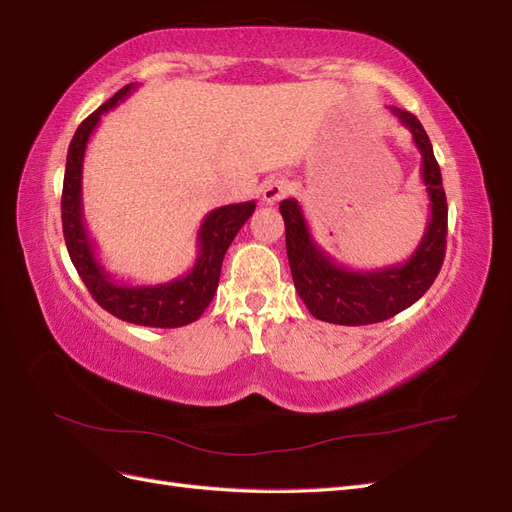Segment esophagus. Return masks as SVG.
<instances>
[{
  "instance_id": "34e87169",
  "label": "esophagus",
  "mask_w": 512,
  "mask_h": 512,
  "mask_svg": "<svg viewBox=\"0 0 512 512\" xmlns=\"http://www.w3.org/2000/svg\"><path fill=\"white\" fill-rule=\"evenodd\" d=\"M288 194H290V183L284 177H273L262 185V200H265L267 205L280 203V200L286 198Z\"/></svg>"
}]
</instances>
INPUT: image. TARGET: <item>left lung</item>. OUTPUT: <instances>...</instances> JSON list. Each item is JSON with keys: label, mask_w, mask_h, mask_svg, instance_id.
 <instances>
[{"label": "left lung", "mask_w": 512, "mask_h": 512, "mask_svg": "<svg viewBox=\"0 0 512 512\" xmlns=\"http://www.w3.org/2000/svg\"><path fill=\"white\" fill-rule=\"evenodd\" d=\"M391 111L412 132V141L421 151V177L431 209L425 235L406 262L374 271L346 269L314 241L297 200L286 198L280 203L294 288L318 320L346 327L389 320L421 299L440 273L448 220L440 166L421 121L401 108L393 106Z\"/></svg>", "instance_id": "left-lung-1"}]
</instances>
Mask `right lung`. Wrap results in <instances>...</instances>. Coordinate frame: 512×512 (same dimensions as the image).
Segmentation results:
<instances>
[{
  "label": "right lung",
  "instance_id": "right-lung-1",
  "mask_svg": "<svg viewBox=\"0 0 512 512\" xmlns=\"http://www.w3.org/2000/svg\"><path fill=\"white\" fill-rule=\"evenodd\" d=\"M134 89V83L119 89L111 100H106L74 132L66 160L64 194H61V224H64V239L72 265L79 271L83 284L100 307L119 320L141 324V327L177 329L198 320L213 301V294L220 282L224 254L241 226L250 220L256 203L247 200V203L209 211L198 230V256L194 267L177 277V280L153 286L117 282L98 260L96 243L89 237L85 226L83 160L89 138L98 128L102 115L115 108L121 100H126Z\"/></svg>",
  "mask_w": 512,
  "mask_h": 512
}]
</instances>
